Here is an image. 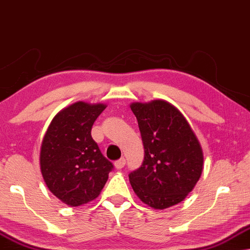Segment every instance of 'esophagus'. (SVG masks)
I'll return each instance as SVG.
<instances>
[{"mask_svg": "<svg viewBox=\"0 0 250 250\" xmlns=\"http://www.w3.org/2000/svg\"><path fill=\"white\" fill-rule=\"evenodd\" d=\"M125 157H122V159L118 160V161L115 162V163H114V167H117L118 170H121L122 167H125Z\"/></svg>", "mask_w": 250, "mask_h": 250, "instance_id": "34e87169", "label": "esophagus"}]
</instances>
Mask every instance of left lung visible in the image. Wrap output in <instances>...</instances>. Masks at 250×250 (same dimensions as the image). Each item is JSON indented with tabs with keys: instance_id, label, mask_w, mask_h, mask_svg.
I'll return each instance as SVG.
<instances>
[{
	"instance_id": "obj_1",
	"label": "left lung",
	"mask_w": 250,
	"mask_h": 250,
	"mask_svg": "<svg viewBox=\"0 0 250 250\" xmlns=\"http://www.w3.org/2000/svg\"><path fill=\"white\" fill-rule=\"evenodd\" d=\"M136 115L145 155L129 180L143 203L164 209L182 202L203 172V150L190 125L168 102L130 105Z\"/></svg>"
}]
</instances>
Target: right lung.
<instances>
[{
	"mask_svg": "<svg viewBox=\"0 0 250 250\" xmlns=\"http://www.w3.org/2000/svg\"><path fill=\"white\" fill-rule=\"evenodd\" d=\"M104 104L77 102L63 108L48 125L41 147V171L54 196L69 206L96 198L113 164L91 138V126Z\"/></svg>",
	"mask_w": 250,
	"mask_h": 250,
	"instance_id": "obj_1",
	"label": "right lung"
}]
</instances>
